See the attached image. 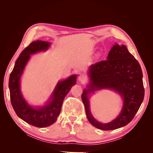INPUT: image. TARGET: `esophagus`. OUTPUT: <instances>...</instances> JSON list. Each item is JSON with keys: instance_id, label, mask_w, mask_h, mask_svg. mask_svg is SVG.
Masks as SVG:
<instances>
[{"instance_id": "1", "label": "esophagus", "mask_w": 153, "mask_h": 153, "mask_svg": "<svg viewBox=\"0 0 153 153\" xmlns=\"http://www.w3.org/2000/svg\"><path fill=\"white\" fill-rule=\"evenodd\" d=\"M87 79V77L85 75H80L79 76V80L81 82H85Z\"/></svg>"}]
</instances>
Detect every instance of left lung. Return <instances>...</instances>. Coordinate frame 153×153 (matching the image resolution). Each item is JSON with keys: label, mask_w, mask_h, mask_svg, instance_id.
<instances>
[{"label": "left lung", "mask_w": 153, "mask_h": 153, "mask_svg": "<svg viewBox=\"0 0 153 153\" xmlns=\"http://www.w3.org/2000/svg\"><path fill=\"white\" fill-rule=\"evenodd\" d=\"M89 89H84L82 100L89 123L106 131L123 127L130 123L142 103L144 88L141 67L126 46L115 43L110 50L107 59L89 67ZM103 88L117 91L123 98V107L119 116L105 124L96 121L91 115L88 97L91 92Z\"/></svg>", "instance_id": "8db88e82"}]
</instances>
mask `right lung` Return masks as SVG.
I'll return each instance as SVG.
<instances>
[{
  "label": "right lung",
  "instance_id": "right-lung-1",
  "mask_svg": "<svg viewBox=\"0 0 153 153\" xmlns=\"http://www.w3.org/2000/svg\"><path fill=\"white\" fill-rule=\"evenodd\" d=\"M50 45V43L43 41L31 43L20 54L9 80L10 100L16 115L26 123L38 128L47 127L56 121L64 98L71 87L76 84V75H72L66 80L59 81L50 96V101L43 106L34 108L27 104L20 91L22 74L30 55L47 50Z\"/></svg>",
  "mask_w": 153,
  "mask_h": 153
}]
</instances>
